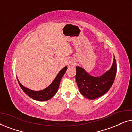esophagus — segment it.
Masks as SVG:
<instances>
[{"instance_id": "obj_1", "label": "esophagus", "mask_w": 132, "mask_h": 132, "mask_svg": "<svg viewBox=\"0 0 132 132\" xmlns=\"http://www.w3.org/2000/svg\"><path fill=\"white\" fill-rule=\"evenodd\" d=\"M76 65V62L74 60H70L68 63V65L70 67H75Z\"/></svg>"}]
</instances>
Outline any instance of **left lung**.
Instances as JSON below:
<instances>
[{"instance_id":"left-lung-1","label":"left lung","mask_w":132,"mask_h":132,"mask_svg":"<svg viewBox=\"0 0 132 132\" xmlns=\"http://www.w3.org/2000/svg\"><path fill=\"white\" fill-rule=\"evenodd\" d=\"M76 69V80L80 93L86 98L93 100L102 96L111 88L117 73L116 60L114 56L111 69L99 77L90 76L79 67Z\"/></svg>"}]
</instances>
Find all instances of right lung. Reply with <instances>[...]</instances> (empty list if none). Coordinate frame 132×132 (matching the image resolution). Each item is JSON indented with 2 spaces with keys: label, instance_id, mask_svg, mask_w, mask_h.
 Wrapping results in <instances>:
<instances>
[{
  "label": "right lung",
  "instance_id": "right-lung-1",
  "mask_svg": "<svg viewBox=\"0 0 132 132\" xmlns=\"http://www.w3.org/2000/svg\"><path fill=\"white\" fill-rule=\"evenodd\" d=\"M67 69V67H65L64 68H63L62 69L59 71V73L57 74V76L56 77V78L55 79V80L53 81V82H52L47 88L42 90V91H32V90L23 86L20 83L18 79L17 80L21 88L23 89V91H24L29 97H30V98L38 101H47L51 98L52 97H53L54 95H55V94L57 93L61 79H62V77L63 76H64V74L65 73Z\"/></svg>",
  "mask_w": 132,
  "mask_h": 132
}]
</instances>
